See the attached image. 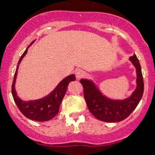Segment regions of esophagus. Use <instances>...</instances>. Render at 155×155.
Returning a JSON list of instances; mask_svg holds the SVG:
<instances>
[{
	"instance_id": "obj_1",
	"label": "esophagus",
	"mask_w": 155,
	"mask_h": 155,
	"mask_svg": "<svg viewBox=\"0 0 155 155\" xmlns=\"http://www.w3.org/2000/svg\"><path fill=\"white\" fill-rule=\"evenodd\" d=\"M75 75H76V78H77L78 80H80L81 78L84 75V71L83 70H77L75 71Z\"/></svg>"
}]
</instances>
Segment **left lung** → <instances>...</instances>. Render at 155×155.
<instances>
[{"label": "left lung", "mask_w": 155, "mask_h": 155, "mask_svg": "<svg viewBox=\"0 0 155 155\" xmlns=\"http://www.w3.org/2000/svg\"><path fill=\"white\" fill-rule=\"evenodd\" d=\"M137 71V87L130 97L125 100H112L102 95L91 80H80L84 87V96L87 108L98 120L105 122L121 121L130 115L142 99L144 92V82L142 69L137 56L130 57Z\"/></svg>", "instance_id": "obj_1"}]
</instances>
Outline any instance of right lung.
<instances>
[{
	"instance_id": "add662e5",
	"label": "right lung",
	"mask_w": 155,
	"mask_h": 155,
	"mask_svg": "<svg viewBox=\"0 0 155 155\" xmlns=\"http://www.w3.org/2000/svg\"><path fill=\"white\" fill-rule=\"evenodd\" d=\"M34 42L35 41H33L30 45ZM29 47L22 54V55L21 56L18 63V67H17L14 78H13V84H12V95L18 108L25 117L31 120H37V121H47L54 117L58 114L59 106L62 103L63 97L65 96L68 84L71 81H74L75 80V75L67 76L56 86L55 88L48 96L43 97L42 99L30 101H24L22 100H21L18 97L15 90L16 78L18 75V65L20 64L21 61L22 60L24 56L27 53Z\"/></svg>"
}]
</instances>
